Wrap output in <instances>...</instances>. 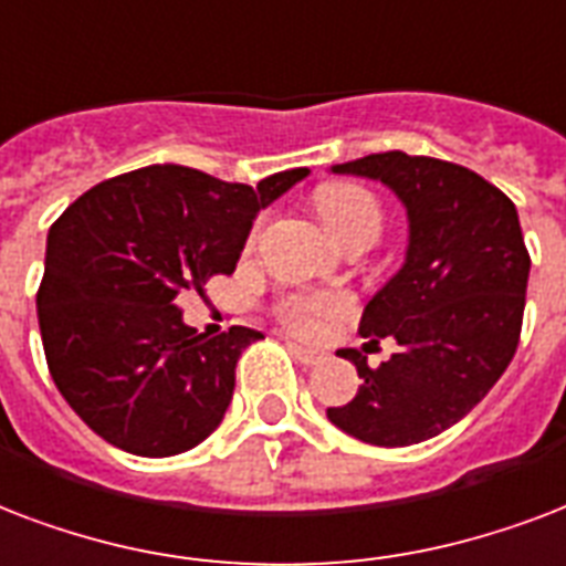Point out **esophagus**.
Wrapping results in <instances>:
<instances>
[{"label":"esophagus","mask_w":566,"mask_h":566,"mask_svg":"<svg viewBox=\"0 0 566 566\" xmlns=\"http://www.w3.org/2000/svg\"><path fill=\"white\" fill-rule=\"evenodd\" d=\"M289 354H292L301 366H318V363H322V354L313 352V348H304V345L297 343H289Z\"/></svg>","instance_id":"34e87169"}]
</instances>
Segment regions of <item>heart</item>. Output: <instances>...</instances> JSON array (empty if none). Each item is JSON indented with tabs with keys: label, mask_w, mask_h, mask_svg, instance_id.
Returning a JSON list of instances; mask_svg holds the SVG:
<instances>
[{
	"label": "heart",
	"mask_w": 566,
	"mask_h": 566,
	"mask_svg": "<svg viewBox=\"0 0 566 566\" xmlns=\"http://www.w3.org/2000/svg\"><path fill=\"white\" fill-rule=\"evenodd\" d=\"M315 206H318L322 221L327 223V230L336 239L360 233V230L380 233V221H384L380 203L363 186H354V182H331V186H324L315 195ZM339 310H343L339 297H289L280 306V315L295 331L313 333L324 315L339 313Z\"/></svg>",
	"instance_id": "1"
}]
</instances>
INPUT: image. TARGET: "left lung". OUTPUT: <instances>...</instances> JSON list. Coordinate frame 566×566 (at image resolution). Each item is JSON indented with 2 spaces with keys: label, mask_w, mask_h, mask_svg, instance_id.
<instances>
[{
  "label": "left lung",
  "mask_w": 566,
  "mask_h": 566,
  "mask_svg": "<svg viewBox=\"0 0 566 566\" xmlns=\"http://www.w3.org/2000/svg\"><path fill=\"white\" fill-rule=\"evenodd\" d=\"M331 174L387 186L407 212V248L360 318L363 336H392L398 352L369 369L343 348L363 384L348 405L327 407V419L387 449L431 440L488 396L520 343L532 260L516 206L470 168L401 150Z\"/></svg>",
  "instance_id": "8db88e82"
}]
</instances>
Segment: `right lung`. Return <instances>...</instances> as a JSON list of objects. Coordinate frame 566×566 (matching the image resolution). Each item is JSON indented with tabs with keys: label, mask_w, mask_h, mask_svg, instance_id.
<instances>
[{
	"label": "right lung",
	"mask_w": 566,
	"mask_h": 566,
	"mask_svg": "<svg viewBox=\"0 0 566 566\" xmlns=\"http://www.w3.org/2000/svg\"><path fill=\"white\" fill-rule=\"evenodd\" d=\"M306 177L280 170L251 188L147 165L94 186L52 223L38 292L43 352L91 431L129 454L170 458L221 424L235 363L262 333H197L177 295L233 274L256 214Z\"/></svg>",
	"instance_id": "obj_1"
}]
</instances>
